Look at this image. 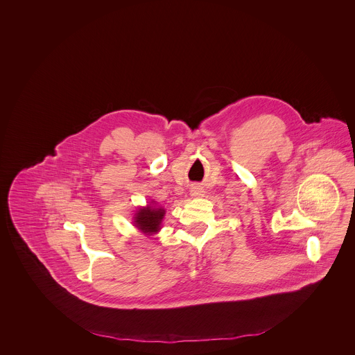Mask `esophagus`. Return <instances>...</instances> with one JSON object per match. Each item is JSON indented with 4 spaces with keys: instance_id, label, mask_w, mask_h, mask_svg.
I'll list each match as a JSON object with an SVG mask.
<instances>
[{
    "instance_id": "1",
    "label": "esophagus",
    "mask_w": 355,
    "mask_h": 355,
    "mask_svg": "<svg viewBox=\"0 0 355 355\" xmlns=\"http://www.w3.org/2000/svg\"><path fill=\"white\" fill-rule=\"evenodd\" d=\"M203 194V187L200 184H191L190 186V196L191 197H201Z\"/></svg>"
}]
</instances>
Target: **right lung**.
<instances>
[{
    "instance_id": "obj_1",
    "label": "right lung",
    "mask_w": 355,
    "mask_h": 355,
    "mask_svg": "<svg viewBox=\"0 0 355 355\" xmlns=\"http://www.w3.org/2000/svg\"><path fill=\"white\" fill-rule=\"evenodd\" d=\"M135 217V226L141 229L144 233L149 234H155L159 232V225L164 220L165 210L164 209H152L150 206L146 207H139L138 213Z\"/></svg>"
}]
</instances>
